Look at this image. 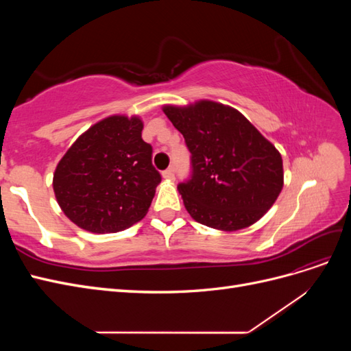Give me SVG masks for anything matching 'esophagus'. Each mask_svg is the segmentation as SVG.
<instances>
[{"mask_svg": "<svg viewBox=\"0 0 351 351\" xmlns=\"http://www.w3.org/2000/svg\"><path fill=\"white\" fill-rule=\"evenodd\" d=\"M162 177L165 178V180H174V168H168V169H165V171H162Z\"/></svg>", "mask_w": 351, "mask_h": 351, "instance_id": "obj_1", "label": "esophagus"}]
</instances>
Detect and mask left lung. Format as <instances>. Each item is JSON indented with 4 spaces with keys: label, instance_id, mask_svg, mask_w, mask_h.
Segmentation results:
<instances>
[{
    "label": "left lung",
    "instance_id": "obj_1",
    "mask_svg": "<svg viewBox=\"0 0 351 351\" xmlns=\"http://www.w3.org/2000/svg\"><path fill=\"white\" fill-rule=\"evenodd\" d=\"M164 112L192 154L190 177L178 184L187 212L210 228L236 231L261 219L282 189V159L246 117L199 101Z\"/></svg>",
    "mask_w": 351,
    "mask_h": 351
}]
</instances>
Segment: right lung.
I'll return each instance as SVG.
<instances>
[{
    "label": "right lung",
    "mask_w": 351,
    "mask_h": 351,
    "mask_svg": "<svg viewBox=\"0 0 351 351\" xmlns=\"http://www.w3.org/2000/svg\"><path fill=\"white\" fill-rule=\"evenodd\" d=\"M137 117L112 115L84 132L61 158L54 192L77 227L104 234L141 221L161 183Z\"/></svg>",
    "instance_id": "obj_1"
}]
</instances>
